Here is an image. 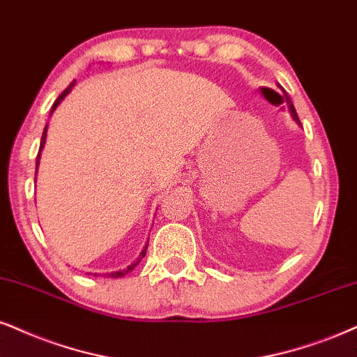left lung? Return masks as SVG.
<instances>
[{
	"mask_svg": "<svg viewBox=\"0 0 357 357\" xmlns=\"http://www.w3.org/2000/svg\"><path fill=\"white\" fill-rule=\"evenodd\" d=\"M287 103H288V108H290V114H291V119L296 121V123H298L300 126H301V123H300V119H298V115H296V110H295V107H293V103H291V100L290 98H288V96H287Z\"/></svg>",
	"mask_w": 357,
	"mask_h": 357,
	"instance_id": "8db88e82",
	"label": "left lung"
}]
</instances>
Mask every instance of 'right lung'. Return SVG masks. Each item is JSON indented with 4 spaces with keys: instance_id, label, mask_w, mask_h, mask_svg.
Returning a JSON list of instances; mask_svg holds the SVG:
<instances>
[{
    "instance_id": "add662e5",
    "label": "right lung",
    "mask_w": 357,
    "mask_h": 357,
    "mask_svg": "<svg viewBox=\"0 0 357 357\" xmlns=\"http://www.w3.org/2000/svg\"><path fill=\"white\" fill-rule=\"evenodd\" d=\"M74 85H75V80H74V82H70L69 87H67V89L64 90V92H62L61 96L57 97V100L54 102V105H52V108H51V115H52V112L56 110V108H57L59 103H61L62 100H64V97H67V93L70 92V90H72V87H74ZM46 137H47V125L44 126L43 138H40V146H39V153H38V158H36V174H38V166H39V161H40V151H43L44 145H46ZM34 183H36V178H34ZM146 249H148V243H146V245H145V249L142 250V254H139L138 259L135 260L132 265H128V267H126V268L116 270V272H110V273H105V275H108V277H112V278H120V277H125L126 273H128V272H132V270H133L135 267H137V265L139 264V261H142V259H143V257H145V254H146ZM89 275H90V273H89ZM97 275H100V273H93V277H97Z\"/></svg>"
}]
</instances>
